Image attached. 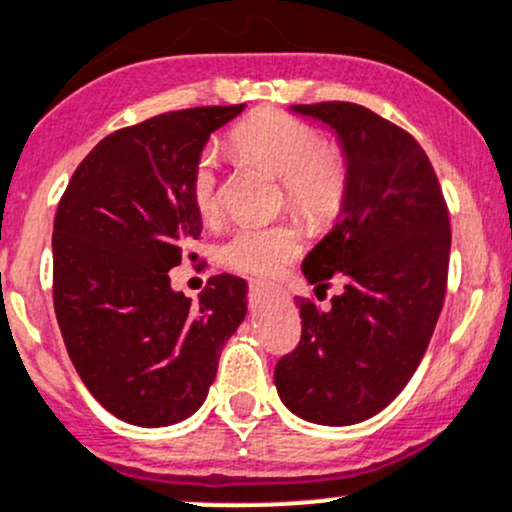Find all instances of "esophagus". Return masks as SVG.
I'll list each match as a JSON object with an SVG mask.
<instances>
[{"instance_id":"1","label":"esophagus","mask_w":512,"mask_h":512,"mask_svg":"<svg viewBox=\"0 0 512 512\" xmlns=\"http://www.w3.org/2000/svg\"><path fill=\"white\" fill-rule=\"evenodd\" d=\"M250 292L260 297V294H282V289L272 287V284L267 282H250Z\"/></svg>"}]
</instances>
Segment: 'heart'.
Instances as JSON below:
<instances>
[{
    "label": "heart",
    "mask_w": 512,
    "mask_h": 512,
    "mask_svg": "<svg viewBox=\"0 0 512 512\" xmlns=\"http://www.w3.org/2000/svg\"><path fill=\"white\" fill-rule=\"evenodd\" d=\"M233 149L282 179L294 211L311 220L331 218L346 193V164L319 147V134L292 115L265 110L233 132ZM191 198L201 218L218 213V157L203 152L191 176ZM304 238L292 223L242 225L223 245L225 265L250 277H274L301 252Z\"/></svg>",
    "instance_id": "heart-1"
}]
</instances>
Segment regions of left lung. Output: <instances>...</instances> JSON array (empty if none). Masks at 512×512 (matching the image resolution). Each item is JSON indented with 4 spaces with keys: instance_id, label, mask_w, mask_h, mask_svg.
Instances as JSON below:
<instances>
[{
    "instance_id": "8db88e82",
    "label": "left lung",
    "mask_w": 512,
    "mask_h": 512,
    "mask_svg": "<svg viewBox=\"0 0 512 512\" xmlns=\"http://www.w3.org/2000/svg\"><path fill=\"white\" fill-rule=\"evenodd\" d=\"M336 134L346 193L301 262L306 282L346 287L328 309L299 299L301 341L274 368L279 400L314 424L348 427L385 410L422 363L449 272V213L417 142L353 102L292 105Z\"/></svg>"
}]
</instances>
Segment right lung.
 Segmentation results:
<instances>
[{
    "mask_svg": "<svg viewBox=\"0 0 512 512\" xmlns=\"http://www.w3.org/2000/svg\"><path fill=\"white\" fill-rule=\"evenodd\" d=\"M245 105L152 117L105 137L75 169L53 220V306L90 395L137 427L184 422L206 402L247 282L215 274L198 301L171 289L201 235L191 176L215 129Z\"/></svg>",
    "mask_w": 512,
    "mask_h": 512,
    "instance_id": "add662e5",
    "label": "right lung"
}]
</instances>
